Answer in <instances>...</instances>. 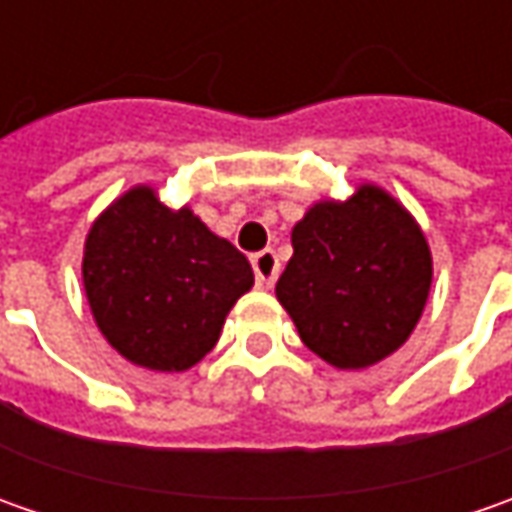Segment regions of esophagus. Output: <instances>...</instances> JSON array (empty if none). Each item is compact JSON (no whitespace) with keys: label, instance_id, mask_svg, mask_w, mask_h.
Instances as JSON below:
<instances>
[{"label":"esophagus","instance_id":"1","mask_svg":"<svg viewBox=\"0 0 512 512\" xmlns=\"http://www.w3.org/2000/svg\"><path fill=\"white\" fill-rule=\"evenodd\" d=\"M253 273H256V285L259 287H273L276 276H279V259L273 250H262L253 256Z\"/></svg>","mask_w":512,"mask_h":512}]
</instances>
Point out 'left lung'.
Segmentation results:
<instances>
[{
    "mask_svg": "<svg viewBox=\"0 0 512 512\" xmlns=\"http://www.w3.org/2000/svg\"><path fill=\"white\" fill-rule=\"evenodd\" d=\"M290 242L276 299L319 359L362 370L407 342L422 319L433 259L422 227L387 190L359 185L344 202H316Z\"/></svg>",
    "mask_w": 512,
    "mask_h": 512,
    "instance_id": "left-lung-1",
    "label": "left lung"
}]
</instances>
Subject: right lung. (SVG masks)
Listing matches in <instances>:
<instances>
[{"label":"right lung","instance_id":"add662e5","mask_svg":"<svg viewBox=\"0 0 512 512\" xmlns=\"http://www.w3.org/2000/svg\"><path fill=\"white\" fill-rule=\"evenodd\" d=\"M82 282L102 336L128 362L179 373L202 362L253 270L190 210L130 187L93 222Z\"/></svg>","mask_w":512,"mask_h":512}]
</instances>
